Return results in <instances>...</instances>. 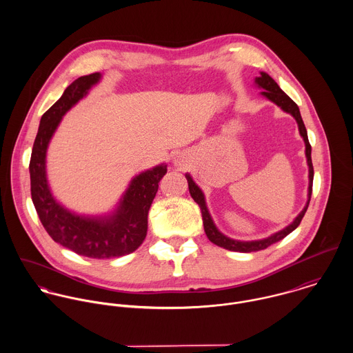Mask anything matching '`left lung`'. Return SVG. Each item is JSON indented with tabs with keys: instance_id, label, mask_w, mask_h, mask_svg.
I'll return each mask as SVG.
<instances>
[{
	"instance_id": "8db88e82",
	"label": "left lung",
	"mask_w": 353,
	"mask_h": 353,
	"mask_svg": "<svg viewBox=\"0 0 353 353\" xmlns=\"http://www.w3.org/2000/svg\"><path fill=\"white\" fill-rule=\"evenodd\" d=\"M255 85L258 88L262 90L261 95L265 97L266 99H269L270 101H273L274 104H277L283 111L291 114L296 122H298V126H299V133L304 140V145H305V157H307V165H308V200L305 202L304 208H303L302 212L295 217V220L287 225L285 228H283L281 231L265 238V239H259V241H236V239H231L228 236H225L223 232L219 231V228L216 227L208 208H206V202H205V196L202 193L201 189L199 188V185H196V182L193 181V178L190 176V174H186V179H188V183H189V192H190V196L194 201L199 203L200 209H201L202 214V223H203V230H205V234L208 236V239L223 248V249H227V250H231V252H259V250H263L266 248H269L270 245L284 239L288 234H291L294 230L298 228V225L301 224L302 221L303 216L308 208V203H310V199H311V193H312V179H314V168H312V161H311V145L308 143V137H307V130H305V126L303 123L302 115H301V111H299V107L295 101H292L280 87L279 84L265 72H261V76L255 77L254 80Z\"/></svg>"
}]
</instances>
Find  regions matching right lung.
<instances>
[{"label": "right lung", "mask_w": 353, "mask_h": 353, "mask_svg": "<svg viewBox=\"0 0 353 353\" xmlns=\"http://www.w3.org/2000/svg\"><path fill=\"white\" fill-rule=\"evenodd\" d=\"M92 73L74 80L42 115L30 161L31 196L38 216L54 242L90 258H115L137 250L147 236L148 212L167 164H159L136 175L117 208L108 214H77L57 201L51 193L46 154L62 117L101 81Z\"/></svg>", "instance_id": "right-lung-1"}]
</instances>
